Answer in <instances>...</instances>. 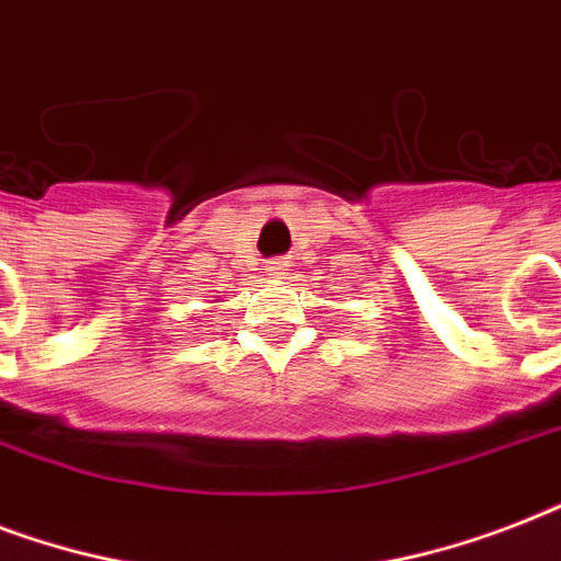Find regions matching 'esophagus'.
I'll use <instances>...</instances> for the list:
<instances>
[{"instance_id": "obj_1", "label": "esophagus", "mask_w": 561, "mask_h": 561, "mask_svg": "<svg viewBox=\"0 0 561 561\" xmlns=\"http://www.w3.org/2000/svg\"><path fill=\"white\" fill-rule=\"evenodd\" d=\"M285 271H288V262H279V259H276V262L267 264V276H282Z\"/></svg>"}]
</instances>
